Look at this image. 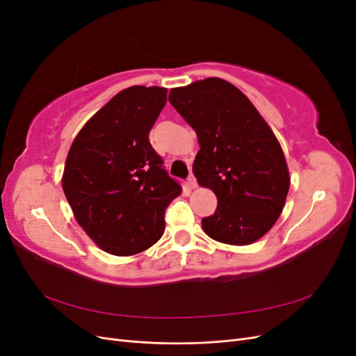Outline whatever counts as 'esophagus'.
Here are the masks:
<instances>
[{"instance_id": "1", "label": "esophagus", "mask_w": 356, "mask_h": 356, "mask_svg": "<svg viewBox=\"0 0 356 356\" xmlns=\"http://www.w3.org/2000/svg\"><path fill=\"white\" fill-rule=\"evenodd\" d=\"M187 181H188V186H190V188H196L197 187V179H196V177L195 175H188V178H187Z\"/></svg>"}]
</instances>
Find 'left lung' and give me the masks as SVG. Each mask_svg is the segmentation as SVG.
<instances>
[{
	"instance_id": "left-lung-1",
	"label": "left lung",
	"mask_w": 356,
	"mask_h": 356,
	"mask_svg": "<svg viewBox=\"0 0 356 356\" xmlns=\"http://www.w3.org/2000/svg\"><path fill=\"white\" fill-rule=\"evenodd\" d=\"M169 102L197 134L193 174L218 199L213 215L202 220L204 233L229 245L258 241L273 227L289 190L272 129L238 88L217 77L172 89Z\"/></svg>"
}]
</instances>
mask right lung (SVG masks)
Instances as JSON below:
<instances>
[{"instance_id": "right-lung-1", "label": "right lung", "mask_w": 356, "mask_h": 356, "mask_svg": "<svg viewBox=\"0 0 356 356\" xmlns=\"http://www.w3.org/2000/svg\"><path fill=\"white\" fill-rule=\"evenodd\" d=\"M168 89L132 86L105 104L75 136L62 188L74 217L105 252L134 255L165 232V211L181 193L148 134Z\"/></svg>"}]
</instances>
